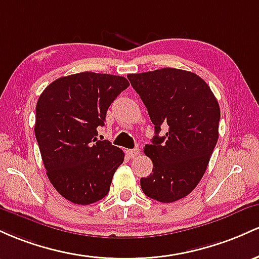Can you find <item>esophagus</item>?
Returning a JSON list of instances; mask_svg holds the SVG:
<instances>
[{
	"label": "esophagus",
	"mask_w": 259,
	"mask_h": 259,
	"mask_svg": "<svg viewBox=\"0 0 259 259\" xmlns=\"http://www.w3.org/2000/svg\"><path fill=\"white\" fill-rule=\"evenodd\" d=\"M126 154L130 156V158H136V156L139 154V149L138 148H135V149H127Z\"/></svg>",
	"instance_id": "1"
}]
</instances>
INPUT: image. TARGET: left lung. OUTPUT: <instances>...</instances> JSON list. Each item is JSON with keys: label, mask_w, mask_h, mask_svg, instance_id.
Returning <instances> with one entry per match:
<instances>
[{"label": "left lung", "mask_w": 259, "mask_h": 259, "mask_svg": "<svg viewBox=\"0 0 259 259\" xmlns=\"http://www.w3.org/2000/svg\"><path fill=\"white\" fill-rule=\"evenodd\" d=\"M152 120L155 136L144 147L153 174L142 177L145 196L171 203L190 194L199 184L219 137L220 107L199 75L161 68L127 75ZM164 124L165 136L158 132Z\"/></svg>", "instance_id": "obj_1"}]
</instances>
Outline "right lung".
Wrapping results in <instances>:
<instances>
[{"mask_svg":"<svg viewBox=\"0 0 259 259\" xmlns=\"http://www.w3.org/2000/svg\"><path fill=\"white\" fill-rule=\"evenodd\" d=\"M130 85L121 75L82 72L54 80L36 104L35 137L46 175L61 196L92 204L109 193L124 153L98 141L106 111Z\"/></svg>","mask_w":259,"mask_h":259,"instance_id":"add662e5","label":"right lung"}]
</instances>
